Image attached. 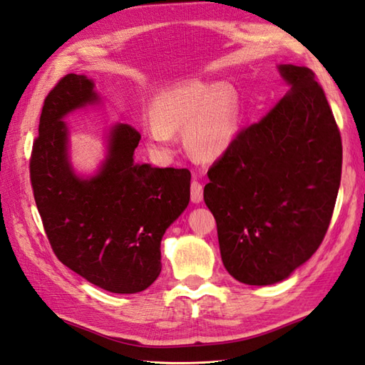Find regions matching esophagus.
<instances>
[{"label": "esophagus", "instance_id": "34e87169", "mask_svg": "<svg viewBox=\"0 0 365 365\" xmlns=\"http://www.w3.org/2000/svg\"><path fill=\"white\" fill-rule=\"evenodd\" d=\"M202 199H203V186L197 180H192L191 182V202L200 203Z\"/></svg>", "mask_w": 365, "mask_h": 365}]
</instances>
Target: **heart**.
<instances>
[{
  "mask_svg": "<svg viewBox=\"0 0 365 365\" xmlns=\"http://www.w3.org/2000/svg\"><path fill=\"white\" fill-rule=\"evenodd\" d=\"M150 112L144 135L163 154L174 149L175 130L185 129L186 148L200 160L224 155L240 133L241 99L230 82H179L158 93Z\"/></svg>",
  "mask_w": 365,
  "mask_h": 365,
  "instance_id": "obj_1",
  "label": "heart"
}]
</instances>
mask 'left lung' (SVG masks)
<instances>
[{
	"label": "left lung",
	"instance_id": "8db88e82",
	"mask_svg": "<svg viewBox=\"0 0 365 365\" xmlns=\"http://www.w3.org/2000/svg\"><path fill=\"white\" fill-rule=\"evenodd\" d=\"M278 71L291 90L238 133L203 188L227 272L253 286L282 282L312 257L341 185V133L314 73Z\"/></svg>",
	"mask_w": 365,
	"mask_h": 365
}]
</instances>
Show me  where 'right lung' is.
I'll return each mask as SVG.
<instances>
[{
    "label": "right lung",
    "instance_id": "1",
    "mask_svg": "<svg viewBox=\"0 0 365 365\" xmlns=\"http://www.w3.org/2000/svg\"><path fill=\"white\" fill-rule=\"evenodd\" d=\"M95 83L66 74L48 93L29 163L38 213L56 257L108 292H141L162 272L160 244L190 202L188 169L135 163L141 135L115 124L98 173H74L63 118L98 104Z\"/></svg>",
    "mask_w": 365,
    "mask_h": 365
}]
</instances>
